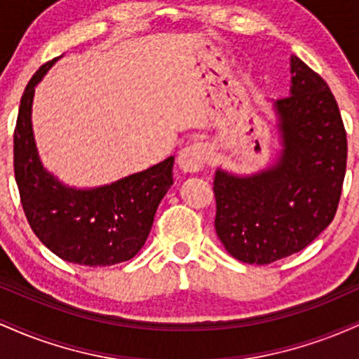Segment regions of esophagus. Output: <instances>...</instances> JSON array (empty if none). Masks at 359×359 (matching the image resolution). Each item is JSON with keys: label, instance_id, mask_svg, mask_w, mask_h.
I'll use <instances>...</instances> for the list:
<instances>
[{"label": "esophagus", "instance_id": "esophagus-1", "mask_svg": "<svg viewBox=\"0 0 359 359\" xmlns=\"http://www.w3.org/2000/svg\"><path fill=\"white\" fill-rule=\"evenodd\" d=\"M209 158V150L204 143H192L185 147L179 155L180 168L184 172H197L204 167Z\"/></svg>", "mask_w": 359, "mask_h": 359}]
</instances>
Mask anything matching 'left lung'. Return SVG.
Returning <instances> with one entry per match:
<instances>
[{"label":"left lung","instance_id":"8db88e82","mask_svg":"<svg viewBox=\"0 0 359 359\" xmlns=\"http://www.w3.org/2000/svg\"><path fill=\"white\" fill-rule=\"evenodd\" d=\"M288 96L275 101L283 150L253 177L217 170L214 228L243 263L269 265L311 245L334 219L348 140L337 102L319 74L292 55Z\"/></svg>","mask_w":359,"mask_h":359}]
</instances>
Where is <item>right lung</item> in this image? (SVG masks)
I'll list each match as a JSON object with an SVG mask.
<instances>
[{
  "label": "right lung",
  "mask_w": 359,
  "mask_h": 359,
  "mask_svg": "<svg viewBox=\"0 0 359 359\" xmlns=\"http://www.w3.org/2000/svg\"><path fill=\"white\" fill-rule=\"evenodd\" d=\"M57 59L34 74L20 101L13 135L20 201L36 238L57 257L86 266L116 265L145 245L156 208L174 184V156L90 191L65 187L53 179L36 155L30 114L36 82Z\"/></svg>",
  "instance_id": "obj_1"
}]
</instances>
